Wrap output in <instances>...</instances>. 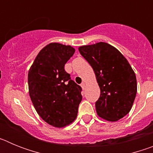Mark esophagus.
<instances>
[{"label": "esophagus", "instance_id": "obj_1", "mask_svg": "<svg viewBox=\"0 0 153 153\" xmlns=\"http://www.w3.org/2000/svg\"><path fill=\"white\" fill-rule=\"evenodd\" d=\"M80 86H81V87L83 88V90H84V88H85V83H82L80 84Z\"/></svg>", "mask_w": 153, "mask_h": 153}]
</instances>
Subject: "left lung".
Instances as JSON below:
<instances>
[{"label":"left lung","instance_id":"left-lung-1","mask_svg":"<svg viewBox=\"0 0 153 153\" xmlns=\"http://www.w3.org/2000/svg\"><path fill=\"white\" fill-rule=\"evenodd\" d=\"M79 51L93 68L100 88L95 103L97 114L112 122L122 119L130 111L137 92L136 75L129 62L103 42L82 46Z\"/></svg>","mask_w":153,"mask_h":153}]
</instances>
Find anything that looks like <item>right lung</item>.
I'll use <instances>...</instances> for the list:
<instances>
[{"instance_id":"1","label":"right lung","mask_w":153,"mask_h":153,"mask_svg":"<svg viewBox=\"0 0 153 153\" xmlns=\"http://www.w3.org/2000/svg\"><path fill=\"white\" fill-rule=\"evenodd\" d=\"M74 52L70 46L51 43L39 52L28 72L29 94L36 111L58 128L74 122L82 100L81 86L64 69Z\"/></svg>"}]
</instances>
